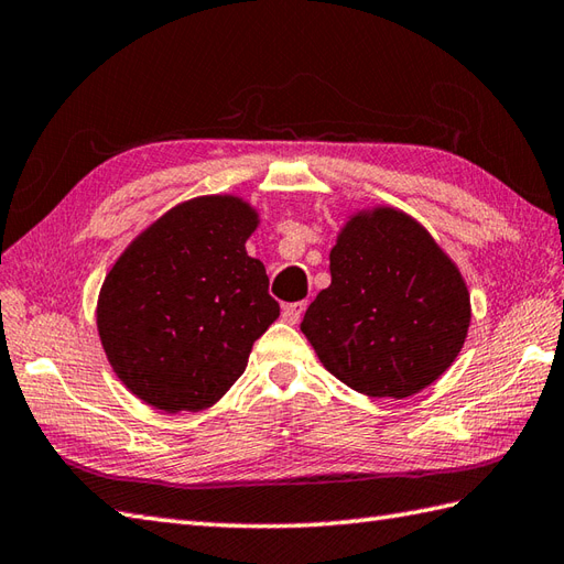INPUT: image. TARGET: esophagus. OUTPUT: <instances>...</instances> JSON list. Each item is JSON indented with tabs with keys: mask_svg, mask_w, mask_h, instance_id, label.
<instances>
[{
	"mask_svg": "<svg viewBox=\"0 0 564 564\" xmlns=\"http://www.w3.org/2000/svg\"><path fill=\"white\" fill-rule=\"evenodd\" d=\"M307 303H291V305H283V312L281 317L285 324H297L300 319H303V312H305Z\"/></svg>",
	"mask_w": 564,
	"mask_h": 564,
	"instance_id": "34e87169",
	"label": "esophagus"
}]
</instances>
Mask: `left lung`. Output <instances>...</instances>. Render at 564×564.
<instances>
[{"label":"left lung","mask_w":564,"mask_h":564,"mask_svg":"<svg viewBox=\"0 0 564 564\" xmlns=\"http://www.w3.org/2000/svg\"><path fill=\"white\" fill-rule=\"evenodd\" d=\"M329 271L300 332L334 377L365 397L409 399L449 370L470 293L425 226L394 206L360 208L336 232Z\"/></svg>","instance_id":"1"}]
</instances>
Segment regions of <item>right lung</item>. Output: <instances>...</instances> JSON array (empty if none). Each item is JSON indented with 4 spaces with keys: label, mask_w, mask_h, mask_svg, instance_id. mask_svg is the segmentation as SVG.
<instances>
[{
    "label": "right lung",
    "mask_w": 564,
    "mask_h": 564,
    "mask_svg": "<svg viewBox=\"0 0 564 564\" xmlns=\"http://www.w3.org/2000/svg\"><path fill=\"white\" fill-rule=\"evenodd\" d=\"M259 212L238 194L180 202L124 247L105 276L96 324L137 399L163 413L206 411L279 319L269 276L245 242Z\"/></svg>",
    "instance_id": "obj_1"
}]
</instances>
